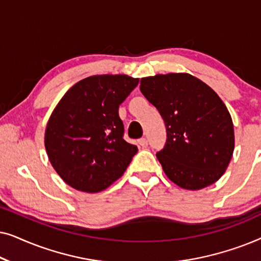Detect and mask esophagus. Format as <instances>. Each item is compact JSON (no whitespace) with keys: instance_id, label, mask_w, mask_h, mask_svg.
<instances>
[{"instance_id":"34e87169","label":"esophagus","mask_w":261,"mask_h":261,"mask_svg":"<svg viewBox=\"0 0 261 261\" xmlns=\"http://www.w3.org/2000/svg\"><path fill=\"white\" fill-rule=\"evenodd\" d=\"M138 144L140 145L142 148H146V147H147V145H148V142H147V139H146V138H141V139H139Z\"/></svg>"}]
</instances>
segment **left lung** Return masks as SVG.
<instances>
[{"instance_id":"obj_1","label":"left lung","mask_w":261,"mask_h":261,"mask_svg":"<svg viewBox=\"0 0 261 261\" xmlns=\"http://www.w3.org/2000/svg\"><path fill=\"white\" fill-rule=\"evenodd\" d=\"M140 90L165 122L156 158L169 179L187 190L219 180L234 152L233 121L219 95L189 73L141 78Z\"/></svg>"}]
</instances>
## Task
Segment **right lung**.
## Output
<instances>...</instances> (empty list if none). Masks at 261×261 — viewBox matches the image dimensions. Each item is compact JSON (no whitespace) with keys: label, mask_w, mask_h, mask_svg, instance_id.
I'll list each match as a JSON object with an SVG mask.
<instances>
[{"label":"right lung","mask_w":261,"mask_h":261,"mask_svg":"<svg viewBox=\"0 0 261 261\" xmlns=\"http://www.w3.org/2000/svg\"><path fill=\"white\" fill-rule=\"evenodd\" d=\"M139 83L98 74L70 88L49 116L45 148L53 169L76 190L99 192L124 173L138 152L123 139L119 107Z\"/></svg>","instance_id":"obj_1"}]
</instances>
